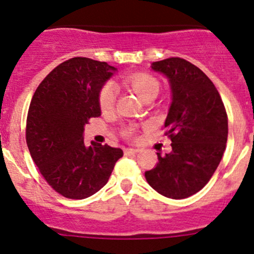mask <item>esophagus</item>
<instances>
[{"mask_svg":"<svg viewBox=\"0 0 254 254\" xmlns=\"http://www.w3.org/2000/svg\"><path fill=\"white\" fill-rule=\"evenodd\" d=\"M139 148H131V147H129V148H125V155H135V153H137L139 152Z\"/></svg>","mask_w":254,"mask_h":254,"instance_id":"obj_1","label":"esophagus"}]
</instances>
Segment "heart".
Masks as SVG:
<instances>
[{
  "label": "heart",
  "mask_w": 254,
  "mask_h": 254,
  "mask_svg": "<svg viewBox=\"0 0 254 254\" xmlns=\"http://www.w3.org/2000/svg\"><path fill=\"white\" fill-rule=\"evenodd\" d=\"M127 82L141 99L146 94L151 93V92H158L160 89V83L157 82V79L150 75H146V73H136V75L129 76L127 78ZM117 94L118 88L113 82H107L102 87L99 91V106L103 111H108L114 106Z\"/></svg>",
  "instance_id": "b5f03b06"
}]
</instances>
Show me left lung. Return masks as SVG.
I'll return each mask as SVG.
<instances>
[{
  "label": "left lung",
  "instance_id": "8db88e82",
  "mask_svg": "<svg viewBox=\"0 0 254 254\" xmlns=\"http://www.w3.org/2000/svg\"><path fill=\"white\" fill-rule=\"evenodd\" d=\"M171 88V104L165 122L172 151L162 156L147 183L157 193L184 199L198 193L216 171L227 141V115L214 83L195 65L181 58L151 64Z\"/></svg>",
  "mask_w": 254,
  "mask_h": 254
}]
</instances>
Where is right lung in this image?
Returning a JSON list of instances; mask_svg holds the SVG:
<instances>
[{
	"mask_svg": "<svg viewBox=\"0 0 254 254\" xmlns=\"http://www.w3.org/2000/svg\"><path fill=\"white\" fill-rule=\"evenodd\" d=\"M117 72L107 63L73 58L43 79L30 102L27 145L33 161L54 190L84 199L103 188L122 148L83 142L84 125L101 115L99 91Z\"/></svg>",
	"mask_w": 254,
	"mask_h": 254,
	"instance_id": "1",
	"label": "right lung"
}]
</instances>
